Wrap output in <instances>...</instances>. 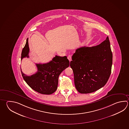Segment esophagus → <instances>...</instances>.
<instances>
[{"instance_id":"34e87169","label":"esophagus","mask_w":129,"mask_h":129,"mask_svg":"<svg viewBox=\"0 0 129 129\" xmlns=\"http://www.w3.org/2000/svg\"><path fill=\"white\" fill-rule=\"evenodd\" d=\"M68 59L69 60V61H70L72 60V56L71 55H68Z\"/></svg>"}]
</instances>
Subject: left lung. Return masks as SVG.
<instances>
[{
  "label": "left lung",
  "mask_w": 129,
  "mask_h": 129,
  "mask_svg": "<svg viewBox=\"0 0 129 129\" xmlns=\"http://www.w3.org/2000/svg\"><path fill=\"white\" fill-rule=\"evenodd\" d=\"M112 58L108 37L97 46L77 49L70 66L78 92L88 93L104 87L111 73Z\"/></svg>",
  "instance_id": "left-lung-1"
}]
</instances>
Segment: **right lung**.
Segmentation results:
<instances>
[{
  "label": "right lung",
  "mask_w": 129,
  "mask_h": 129,
  "mask_svg": "<svg viewBox=\"0 0 129 129\" xmlns=\"http://www.w3.org/2000/svg\"><path fill=\"white\" fill-rule=\"evenodd\" d=\"M28 38L22 50L21 60L29 57ZM37 72L31 76H26L21 71L23 79L32 89L43 94H51L56 91L61 73L68 68L69 61L66 56H56L51 61L44 64H36Z\"/></svg>",
  "instance_id": "add662e5"
}]
</instances>
